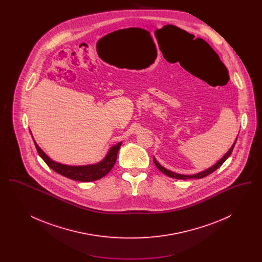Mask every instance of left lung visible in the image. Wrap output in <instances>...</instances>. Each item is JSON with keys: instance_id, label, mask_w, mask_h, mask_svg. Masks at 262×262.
Instances as JSON below:
<instances>
[{"instance_id": "8db88e82", "label": "left lung", "mask_w": 262, "mask_h": 262, "mask_svg": "<svg viewBox=\"0 0 262 262\" xmlns=\"http://www.w3.org/2000/svg\"><path fill=\"white\" fill-rule=\"evenodd\" d=\"M236 141H237V139L235 140V142H234V144L232 145V147L229 149V151L225 154L224 156H223V158H221L218 162L216 163L215 165H213L212 167L210 168H208L207 170H205V171H202V172H200V173H198V174H178V173H174V172H172V171H170V170H167L166 168H164L163 166H161L159 163L156 161V159H155V157H153V162L154 164L156 165V167L162 172L163 174H166V176H168V177H170V178H173V179H178V180H187V179H201V178H204V177H206V176H208L209 174H211L213 173L215 170H217L223 163L230 157V155L232 154V152H233V149H234V147H235V144H236Z\"/></svg>"}]
</instances>
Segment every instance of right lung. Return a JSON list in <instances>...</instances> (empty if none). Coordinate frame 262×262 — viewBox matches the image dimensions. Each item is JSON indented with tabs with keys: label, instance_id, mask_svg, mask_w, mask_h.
Listing matches in <instances>:
<instances>
[{
	"label": "right lung",
	"instance_id": "obj_1",
	"mask_svg": "<svg viewBox=\"0 0 262 262\" xmlns=\"http://www.w3.org/2000/svg\"><path fill=\"white\" fill-rule=\"evenodd\" d=\"M33 141H34V144L37 149L39 156L45 161V163L50 167L52 170H54L56 173L62 174L63 177H67L71 180L79 181V182L96 181L108 174L112 170V168L116 163L118 151L122 145V141L115 144L109 149L105 158L97 164L84 165V166H69V165H63L61 163L53 161L46 155V153L38 146L34 138H33Z\"/></svg>",
	"mask_w": 262,
	"mask_h": 262
}]
</instances>
